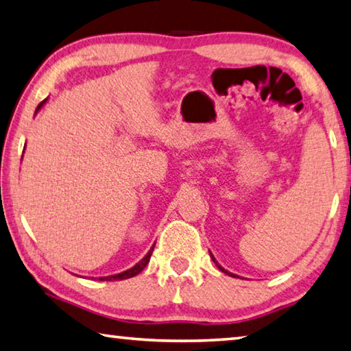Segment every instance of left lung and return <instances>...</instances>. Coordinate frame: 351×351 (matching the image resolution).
<instances>
[{"label": "left lung", "instance_id": "obj_1", "mask_svg": "<svg viewBox=\"0 0 351 351\" xmlns=\"http://www.w3.org/2000/svg\"><path fill=\"white\" fill-rule=\"evenodd\" d=\"M210 257H212V260H213V263H215V265L218 266V269H219V271H223V272H224V274H228V276H230V277H237V278H239V276H235V274H232V272H229L228 269H224V268H223V266H219V265H218V261L215 260V257H213V255H212V254H210Z\"/></svg>", "mask_w": 351, "mask_h": 351}]
</instances>
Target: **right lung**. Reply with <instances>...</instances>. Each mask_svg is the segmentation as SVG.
Segmentation results:
<instances>
[{"label": "right lung", "instance_id": "1", "mask_svg": "<svg viewBox=\"0 0 351 351\" xmlns=\"http://www.w3.org/2000/svg\"><path fill=\"white\" fill-rule=\"evenodd\" d=\"M46 100L47 99H45L43 102H41L38 106H37V110H35V112H37L41 106H43L45 104H46ZM25 148H26V145H25ZM153 249H154V245L150 247V251L147 252V255L144 258H142L141 261H138V263H136L133 268H130V269H127V271H123V272H119V274H112V276H106V277H99V280L100 282H110V280H125V278H130V277H134V276H138L139 272L145 268V266L148 265V261H150V257H152V252H153Z\"/></svg>", "mask_w": 351, "mask_h": 351}]
</instances>
